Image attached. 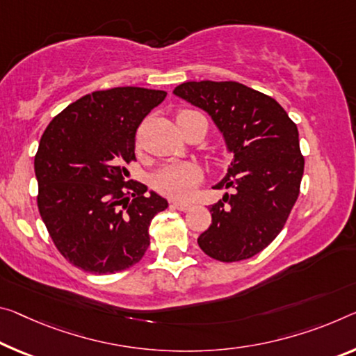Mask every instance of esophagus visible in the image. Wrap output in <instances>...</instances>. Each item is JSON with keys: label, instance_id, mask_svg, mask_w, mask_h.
<instances>
[{"label": "esophagus", "instance_id": "34e87169", "mask_svg": "<svg viewBox=\"0 0 356 356\" xmlns=\"http://www.w3.org/2000/svg\"><path fill=\"white\" fill-rule=\"evenodd\" d=\"M172 207L177 209V211H188L191 204L190 202H172Z\"/></svg>", "mask_w": 356, "mask_h": 356}]
</instances>
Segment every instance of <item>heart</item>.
Listing matches in <instances>:
<instances>
[{
	"mask_svg": "<svg viewBox=\"0 0 356 356\" xmlns=\"http://www.w3.org/2000/svg\"><path fill=\"white\" fill-rule=\"evenodd\" d=\"M188 114H195V111L185 109L177 114V120ZM202 179V172L195 165H171L158 171L152 184L158 193L172 200H188L195 193V188Z\"/></svg>",
	"mask_w": 356,
	"mask_h": 356,
	"instance_id": "heart-1",
	"label": "heart"
}]
</instances>
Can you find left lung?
Wrapping results in <instances>:
<instances>
[{"label": "left lung", "mask_w": 356, "mask_h": 356, "mask_svg": "<svg viewBox=\"0 0 356 356\" xmlns=\"http://www.w3.org/2000/svg\"><path fill=\"white\" fill-rule=\"evenodd\" d=\"M174 93L206 111L234 154L216 188H233L209 207L212 223L198 238L217 261L249 259L285 227L300 196L304 156L300 134L274 98L239 82H184Z\"/></svg>", "instance_id": "left-lung-1"}]
</instances>
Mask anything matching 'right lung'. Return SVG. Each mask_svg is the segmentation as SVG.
Listing matches in <instances>:
<instances>
[{
	"label": "right lung",
	"mask_w": 356,
	"mask_h": 356,
	"mask_svg": "<svg viewBox=\"0 0 356 356\" xmlns=\"http://www.w3.org/2000/svg\"><path fill=\"white\" fill-rule=\"evenodd\" d=\"M163 90L115 87L86 95L54 117L35 156L38 209L58 252L92 274L143 259L149 227L168 201L127 180L136 131Z\"/></svg>",
	"instance_id": "right-lung-1"
}]
</instances>
